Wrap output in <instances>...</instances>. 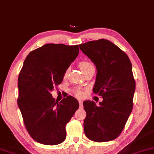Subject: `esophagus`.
Returning a JSON list of instances; mask_svg holds the SVG:
<instances>
[{
    "mask_svg": "<svg viewBox=\"0 0 154 154\" xmlns=\"http://www.w3.org/2000/svg\"><path fill=\"white\" fill-rule=\"evenodd\" d=\"M79 103L80 106V108H82V100H79Z\"/></svg>",
    "mask_w": 154,
    "mask_h": 154,
    "instance_id": "34e87169",
    "label": "esophagus"
}]
</instances>
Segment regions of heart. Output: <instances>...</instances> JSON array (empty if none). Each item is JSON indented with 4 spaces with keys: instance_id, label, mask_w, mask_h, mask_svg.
<instances>
[{
    "instance_id": "b5f03b06",
    "label": "heart",
    "mask_w": 154,
    "mask_h": 154,
    "mask_svg": "<svg viewBox=\"0 0 154 154\" xmlns=\"http://www.w3.org/2000/svg\"><path fill=\"white\" fill-rule=\"evenodd\" d=\"M79 68L81 69L82 72H84L85 70H86L87 68H89V67L92 66V65L91 64V63L87 62V61H82V62L79 63ZM67 75V70H65V73H64V76L65 77ZM76 95H77V96H83V93L81 91H79V90H77V91H76Z\"/></svg>"
}]
</instances>
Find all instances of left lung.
<instances>
[{"mask_svg":"<svg viewBox=\"0 0 154 154\" xmlns=\"http://www.w3.org/2000/svg\"><path fill=\"white\" fill-rule=\"evenodd\" d=\"M79 48L96 65L93 91L103 98L96 106L94 101L83 102L87 116L84 130L88 139L106 142L116 139L123 130L133 106L135 81L130 58L110 41H91Z\"/></svg>","mask_w":154,"mask_h":154,"instance_id":"obj_1","label":"left lung"}]
</instances>
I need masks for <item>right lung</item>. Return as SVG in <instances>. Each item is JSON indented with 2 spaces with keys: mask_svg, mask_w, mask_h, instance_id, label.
Instances as JSON below:
<instances>
[{
  "mask_svg": "<svg viewBox=\"0 0 154 154\" xmlns=\"http://www.w3.org/2000/svg\"><path fill=\"white\" fill-rule=\"evenodd\" d=\"M79 52L78 45L48 44L29 53L18 77L17 105L29 134L42 144L56 145L66 138L65 125L79 108L67 96L60 103L51 91Z\"/></svg>",
  "mask_w": 154,
  "mask_h": 154,
  "instance_id": "add662e5",
  "label": "right lung"
}]
</instances>
